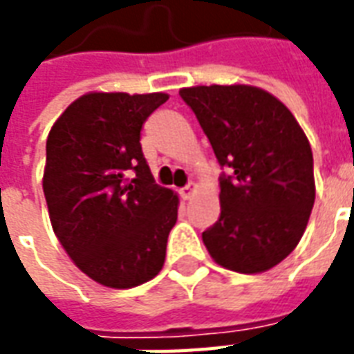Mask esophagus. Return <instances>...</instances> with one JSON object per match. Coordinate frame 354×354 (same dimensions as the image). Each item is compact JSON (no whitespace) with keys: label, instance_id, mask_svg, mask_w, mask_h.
Returning a JSON list of instances; mask_svg holds the SVG:
<instances>
[{"label":"esophagus","instance_id":"esophagus-1","mask_svg":"<svg viewBox=\"0 0 354 354\" xmlns=\"http://www.w3.org/2000/svg\"><path fill=\"white\" fill-rule=\"evenodd\" d=\"M197 192V185L195 184H187L185 185V187H182V189H180V195H182V199H192V195L193 193Z\"/></svg>","mask_w":354,"mask_h":354}]
</instances>
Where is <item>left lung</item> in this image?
I'll return each instance as SVG.
<instances>
[{"label":"left lung","mask_w":354,"mask_h":354,"mask_svg":"<svg viewBox=\"0 0 354 354\" xmlns=\"http://www.w3.org/2000/svg\"><path fill=\"white\" fill-rule=\"evenodd\" d=\"M218 162L220 218L203 233L218 266L254 274L281 263L304 235L315 176L309 140L284 104L252 85L180 88Z\"/></svg>","instance_id":"left-lung-1"}]
</instances>
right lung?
Wrapping results in <instances>:
<instances>
[{"instance_id":"obj_1","label":"right lung","mask_w":354,"mask_h":354,"mask_svg":"<svg viewBox=\"0 0 354 354\" xmlns=\"http://www.w3.org/2000/svg\"><path fill=\"white\" fill-rule=\"evenodd\" d=\"M169 94L88 93L47 138L43 193L53 231L83 273L108 288L151 281L167 256L178 195L155 184L140 131Z\"/></svg>"}]
</instances>
